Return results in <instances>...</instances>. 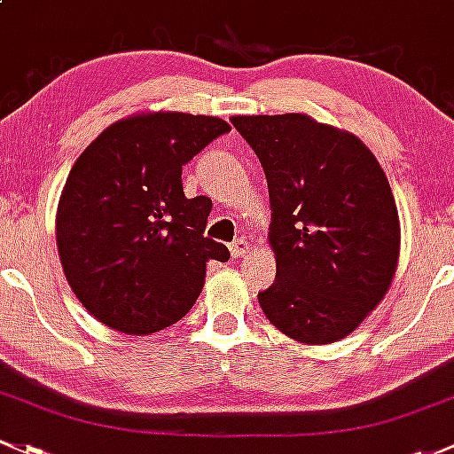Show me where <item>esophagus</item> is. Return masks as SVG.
<instances>
[{
	"mask_svg": "<svg viewBox=\"0 0 454 454\" xmlns=\"http://www.w3.org/2000/svg\"><path fill=\"white\" fill-rule=\"evenodd\" d=\"M229 251H231V258H242V255L247 254V251H249V242L245 240V238H238L236 242H231V245H229Z\"/></svg>",
	"mask_w": 454,
	"mask_h": 454,
	"instance_id": "1",
	"label": "esophagus"
}]
</instances>
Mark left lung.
Segmentation results:
<instances>
[{
	"label": "left lung",
	"instance_id": "1",
	"mask_svg": "<svg viewBox=\"0 0 454 454\" xmlns=\"http://www.w3.org/2000/svg\"><path fill=\"white\" fill-rule=\"evenodd\" d=\"M264 168L278 273L258 295L279 332L328 345L382 301L400 258L394 192L372 151L306 114L236 115Z\"/></svg>",
	"mask_w": 454,
	"mask_h": 454
}]
</instances>
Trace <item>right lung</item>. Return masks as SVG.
I'll return each instance as SVG.
<instances>
[{
	"instance_id": "1",
	"label": "right lung",
	"mask_w": 454,
	"mask_h": 454,
	"mask_svg": "<svg viewBox=\"0 0 454 454\" xmlns=\"http://www.w3.org/2000/svg\"><path fill=\"white\" fill-rule=\"evenodd\" d=\"M225 120L151 111L102 130L76 159L56 209V245L78 301L124 334H153L188 315L209 260L212 200L185 199L181 170Z\"/></svg>"
}]
</instances>
